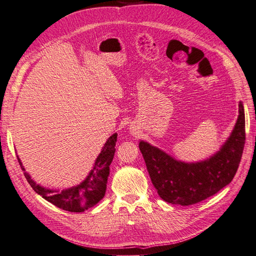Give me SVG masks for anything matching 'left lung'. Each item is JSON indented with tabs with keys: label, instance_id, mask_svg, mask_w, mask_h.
I'll return each mask as SVG.
<instances>
[{
	"label": "left lung",
	"instance_id": "left-lung-1",
	"mask_svg": "<svg viewBox=\"0 0 256 256\" xmlns=\"http://www.w3.org/2000/svg\"><path fill=\"white\" fill-rule=\"evenodd\" d=\"M244 126V110L240 102L237 122L228 140L222 146V154H216L218 158L216 156L196 166L178 164L161 152L150 153L154 146L140 142L138 146L147 152L150 173L162 196L173 203L187 204L209 196L226 184L237 164V154L246 143Z\"/></svg>",
	"mask_w": 256,
	"mask_h": 256
}]
</instances>
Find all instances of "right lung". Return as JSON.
I'll list each match as a JSON object with an SVG mask.
<instances>
[{"instance_id": "1", "label": "right lung", "mask_w": 256, "mask_h": 256, "mask_svg": "<svg viewBox=\"0 0 256 256\" xmlns=\"http://www.w3.org/2000/svg\"><path fill=\"white\" fill-rule=\"evenodd\" d=\"M116 140H118V134H113L109 138V140L106 141L104 148L106 152H110L114 148ZM110 164V152L109 154H106L102 159L98 161L96 164V168L94 170V173L88 177V180H85L83 182H79L74 186H70L68 189L60 190V193L56 194H51V200L53 204L60 205V207L68 208V209H80L86 208L92 204L97 203V200L102 198L104 186H106V177L108 174V166ZM42 190V187H40ZM44 190V188H42Z\"/></svg>"}]
</instances>
